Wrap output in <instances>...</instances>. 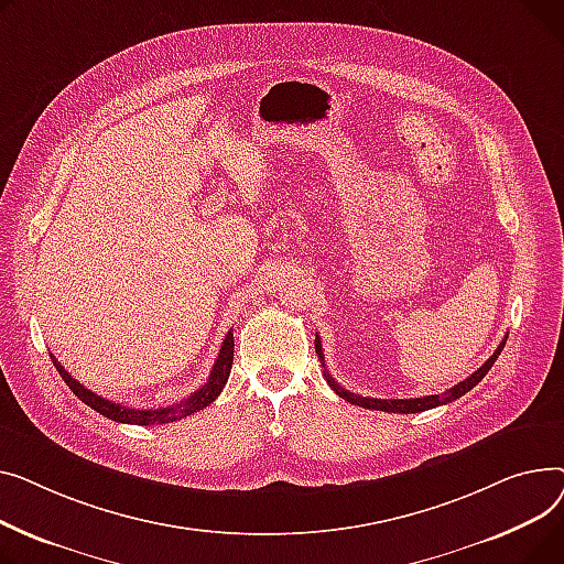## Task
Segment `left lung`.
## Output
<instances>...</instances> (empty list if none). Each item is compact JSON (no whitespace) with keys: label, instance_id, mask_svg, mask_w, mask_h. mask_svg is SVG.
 Listing matches in <instances>:
<instances>
[{"label":"left lung","instance_id":"obj_1","mask_svg":"<svg viewBox=\"0 0 564 564\" xmlns=\"http://www.w3.org/2000/svg\"><path fill=\"white\" fill-rule=\"evenodd\" d=\"M506 339L508 337H503V341L499 344V348L494 350V355L482 364V367L478 369V371H474L467 380H462V382H457L455 387H451V389H446L444 393H435V395H421V399H391V401H384V399H367V395H357V393H352V391H348V389H344L333 376L327 373V369H325V359H323V346H321V339H318V335H316V352H318V359H321V364H323V373H325V380H327V384L333 387L344 401H348V403H352V405H359V408H367V410H380V412H393V414H416V412H425V410H433V408H440V405H446V403H453V401H457L459 395H465L467 391H471L485 376H487V371L491 369V364L496 361V357L501 355V350H503V346H506Z\"/></svg>","mask_w":564,"mask_h":564}]
</instances>
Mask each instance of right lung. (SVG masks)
<instances>
[{
    "mask_svg": "<svg viewBox=\"0 0 564 564\" xmlns=\"http://www.w3.org/2000/svg\"><path fill=\"white\" fill-rule=\"evenodd\" d=\"M50 357L54 361L58 376L65 380V384L73 389V393L77 395L82 403H86L95 412H99V414L111 419V421H118V423L156 425V423H171V421H180L184 416H191L193 412H200L203 408H207L209 403H214L218 399V393L223 391V387H225V382L229 378L231 359H235V335H231V329L225 335L220 352H218V359L214 361V367H212L209 380L200 389L193 391L188 399H184V401H180L175 405L156 408V410H134V408H124L120 403L107 401V399H102V395H97L90 389H86L82 382H77L68 371L61 367V361L54 355H50Z\"/></svg>",
    "mask_w": 564,
    "mask_h": 564,
    "instance_id": "obj_1",
    "label": "right lung"
}]
</instances>
